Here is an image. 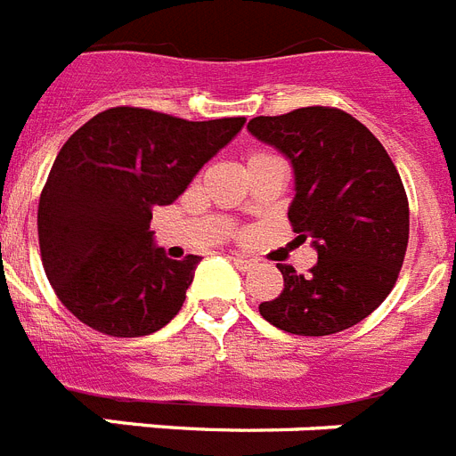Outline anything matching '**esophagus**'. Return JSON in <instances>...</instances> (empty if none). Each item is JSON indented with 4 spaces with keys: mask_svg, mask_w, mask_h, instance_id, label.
Wrapping results in <instances>:
<instances>
[{
    "mask_svg": "<svg viewBox=\"0 0 456 456\" xmlns=\"http://www.w3.org/2000/svg\"><path fill=\"white\" fill-rule=\"evenodd\" d=\"M232 265L238 268V271H251L254 265H256V261L254 258H245V256H231Z\"/></svg>",
    "mask_w": 456,
    "mask_h": 456,
    "instance_id": "34e87169",
    "label": "esophagus"
}]
</instances>
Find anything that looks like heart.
<instances>
[{
	"instance_id": "heart-1",
	"label": "heart",
	"mask_w": 456,
	"mask_h": 456,
	"mask_svg": "<svg viewBox=\"0 0 456 456\" xmlns=\"http://www.w3.org/2000/svg\"><path fill=\"white\" fill-rule=\"evenodd\" d=\"M268 158H273V155H268V152H251L249 158H247V165H249V162H256V159H268Z\"/></svg>"
}]
</instances>
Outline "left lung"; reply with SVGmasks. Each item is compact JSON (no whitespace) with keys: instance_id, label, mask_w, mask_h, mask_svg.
I'll use <instances>...</instances> for the list:
<instances>
[{"instance_id":"8db88e82","label":"left lung","mask_w":456,"mask_h":456,"mask_svg":"<svg viewBox=\"0 0 456 456\" xmlns=\"http://www.w3.org/2000/svg\"><path fill=\"white\" fill-rule=\"evenodd\" d=\"M247 129L294 167L287 216L318 249L308 275L278 264L285 289L258 313L298 337L358 325L391 294L405 261L410 205L398 169L372 131L338 108L254 118Z\"/></svg>"}]
</instances>
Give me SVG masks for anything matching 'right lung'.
I'll use <instances>...</instances> for the list:
<instances>
[{"instance_id": "1", "label": "right lung", "mask_w": 456, "mask_h": 456, "mask_svg": "<svg viewBox=\"0 0 456 456\" xmlns=\"http://www.w3.org/2000/svg\"><path fill=\"white\" fill-rule=\"evenodd\" d=\"M242 126L119 105L65 141L37 232L44 273L75 318L108 337H145L181 311L200 256L174 261L155 247L152 209L171 205Z\"/></svg>"}]
</instances>
